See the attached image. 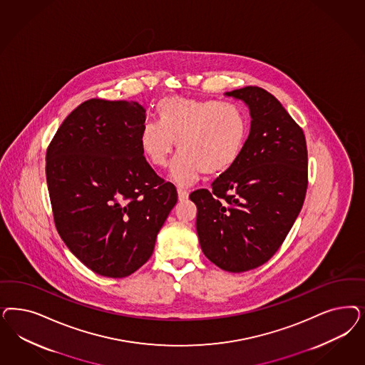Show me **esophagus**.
Segmentation results:
<instances>
[{
  "instance_id": "34e87169",
  "label": "esophagus",
  "mask_w": 365,
  "mask_h": 365,
  "mask_svg": "<svg viewBox=\"0 0 365 365\" xmlns=\"http://www.w3.org/2000/svg\"><path fill=\"white\" fill-rule=\"evenodd\" d=\"M177 193H178V200L184 201L188 199L189 193L187 189L177 188Z\"/></svg>"
}]
</instances>
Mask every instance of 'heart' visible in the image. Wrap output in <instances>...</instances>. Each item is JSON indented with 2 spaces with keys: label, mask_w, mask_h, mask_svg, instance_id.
<instances>
[{
  "label": "heart",
  "mask_w": 365,
  "mask_h": 365,
  "mask_svg": "<svg viewBox=\"0 0 365 365\" xmlns=\"http://www.w3.org/2000/svg\"><path fill=\"white\" fill-rule=\"evenodd\" d=\"M157 122H146L138 141L142 153L163 168L173 150H180L170 175L178 184L200 176H217L239 160L248 134L247 117L239 106L215 99L166 96L155 106Z\"/></svg>",
  "instance_id": "1"
}]
</instances>
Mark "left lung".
Returning <instances> with one entry per match:
<instances>
[{"mask_svg":"<svg viewBox=\"0 0 365 365\" xmlns=\"http://www.w3.org/2000/svg\"><path fill=\"white\" fill-rule=\"evenodd\" d=\"M242 99L251 129L236 164L189 195L204 255L222 270L243 272L282 246L304 205L307 148L304 130L279 101L257 86L227 93Z\"/></svg>","mask_w":365,"mask_h":365,"instance_id":"8db88e82","label":"left lung"}]
</instances>
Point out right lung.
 Returning a JSON list of instances; mask_svg holds the SVG:
<instances>
[{"label":"right lung","instance_id":"obj_1","mask_svg":"<svg viewBox=\"0 0 365 365\" xmlns=\"http://www.w3.org/2000/svg\"><path fill=\"white\" fill-rule=\"evenodd\" d=\"M137 102L88 99L48 145L46 175L60 237L90 270L123 278L153 254L177 190L148 164Z\"/></svg>","mask_w":365,"mask_h":365}]
</instances>
